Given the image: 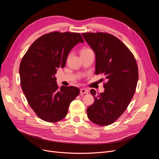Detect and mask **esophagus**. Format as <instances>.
Wrapping results in <instances>:
<instances>
[{"instance_id": "1", "label": "esophagus", "mask_w": 159, "mask_h": 159, "mask_svg": "<svg viewBox=\"0 0 159 159\" xmlns=\"http://www.w3.org/2000/svg\"><path fill=\"white\" fill-rule=\"evenodd\" d=\"M80 92L81 94H88V90L86 89L82 88V89H80Z\"/></svg>"}]
</instances>
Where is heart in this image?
Masks as SVG:
<instances>
[{
  "label": "heart",
  "instance_id": "heart-1",
  "mask_svg": "<svg viewBox=\"0 0 159 159\" xmlns=\"http://www.w3.org/2000/svg\"><path fill=\"white\" fill-rule=\"evenodd\" d=\"M88 50H90V49H88V48H85V49H82L81 52H86V51H88Z\"/></svg>",
  "mask_w": 159,
  "mask_h": 159
}]
</instances>
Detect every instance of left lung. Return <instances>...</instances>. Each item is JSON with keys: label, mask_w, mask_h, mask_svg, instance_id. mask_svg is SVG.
Returning a JSON list of instances; mask_svg holds the SVG:
<instances>
[{"label": "left lung", "mask_w": 159, "mask_h": 159, "mask_svg": "<svg viewBox=\"0 0 159 159\" xmlns=\"http://www.w3.org/2000/svg\"><path fill=\"white\" fill-rule=\"evenodd\" d=\"M95 54V74H104V91L90 93L95 101L87 108L89 119L100 126L111 124L126 110L135 94L139 78L135 58L116 37L106 33L82 34Z\"/></svg>", "instance_id": "obj_1"}]
</instances>
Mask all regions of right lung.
Listing matches in <instances>:
<instances>
[{"mask_svg":"<svg viewBox=\"0 0 159 159\" xmlns=\"http://www.w3.org/2000/svg\"><path fill=\"white\" fill-rule=\"evenodd\" d=\"M84 43L80 33L52 32L33 43L20 62V85L29 105L40 119L49 122L63 119L70 103L79 94L74 86L58 88L55 75L64 68L71 49Z\"/></svg>","mask_w":159,"mask_h":159,"instance_id":"right-lung-1","label":"right lung"}]
</instances>
